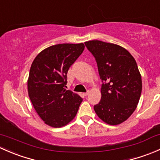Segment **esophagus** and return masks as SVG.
<instances>
[{"label": "esophagus", "mask_w": 160, "mask_h": 160, "mask_svg": "<svg viewBox=\"0 0 160 160\" xmlns=\"http://www.w3.org/2000/svg\"><path fill=\"white\" fill-rule=\"evenodd\" d=\"M89 93H90V91H89V90H88V91H87L86 93H83V95H84V96H88V95L89 94Z\"/></svg>", "instance_id": "34e87169"}]
</instances>
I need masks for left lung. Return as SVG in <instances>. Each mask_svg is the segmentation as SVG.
Here are the masks:
<instances>
[{"instance_id": "8db88e82", "label": "left lung", "mask_w": 160, "mask_h": 160, "mask_svg": "<svg viewBox=\"0 0 160 160\" xmlns=\"http://www.w3.org/2000/svg\"><path fill=\"white\" fill-rule=\"evenodd\" d=\"M95 58L102 81L101 99L93 106L98 117L116 125L135 110L142 93V78L133 56L125 48L99 40L85 42Z\"/></svg>"}]
</instances>
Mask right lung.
Listing matches in <instances>:
<instances>
[{"label": "right lung", "mask_w": 160, "mask_h": 160, "mask_svg": "<svg viewBox=\"0 0 160 160\" xmlns=\"http://www.w3.org/2000/svg\"><path fill=\"white\" fill-rule=\"evenodd\" d=\"M84 50V45L58 44L42 50L35 58L28 80V96L46 125L60 128L75 118L82 99L66 90L67 72Z\"/></svg>", "instance_id": "obj_1"}]
</instances>
